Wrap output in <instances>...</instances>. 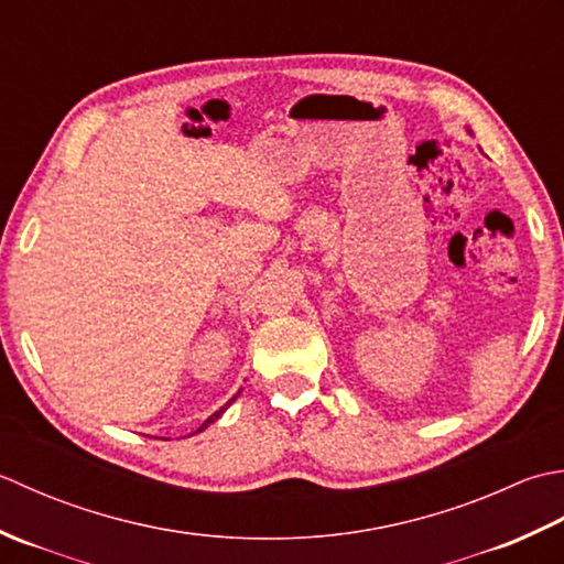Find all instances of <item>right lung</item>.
I'll return each mask as SVG.
<instances>
[{
  "label": "right lung",
  "mask_w": 564,
  "mask_h": 564,
  "mask_svg": "<svg viewBox=\"0 0 564 564\" xmlns=\"http://www.w3.org/2000/svg\"><path fill=\"white\" fill-rule=\"evenodd\" d=\"M234 399H236V397H234ZM234 399H231V401H234ZM231 401H228V404H231ZM228 404H226V406H221V409H218V411H216V413H212V416H209V419H206V421H204V423H202V426H199V431H204V429H206V426H209V423H214V421H216V419H218V416H221V413H224V411H226V409H228Z\"/></svg>",
  "instance_id": "1"
}]
</instances>
